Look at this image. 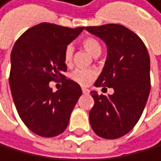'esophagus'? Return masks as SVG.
<instances>
[{"label": "esophagus", "mask_w": 161, "mask_h": 161, "mask_svg": "<svg viewBox=\"0 0 161 161\" xmlns=\"http://www.w3.org/2000/svg\"><path fill=\"white\" fill-rule=\"evenodd\" d=\"M82 91H83V93H89V89H87V88H84V87H83V88H82Z\"/></svg>", "instance_id": "1"}]
</instances>
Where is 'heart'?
I'll list each match as a JSON object with an SVG mask.
<instances>
[{
	"label": "heart",
	"mask_w": 161,
	"mask_h": 161,
	"mask_svg": "<svg viewBox=\"0 0 161 161\" xmlns=\"http://www.w3.org/2000/svg\"><path fill=\"white\" fill-rule=\"evenodd\" d=\"M83 47L87 52L90 53L93 57L100 56L102 52V47L95 39L93 38H87L83 41ZM73 52L74 48L72 45H69L64 49V61L67 66H71L73 60ZM97 77V72L91 69H76L73 72H71L70 78L74 82L80 84L82 86L88 85L92 80Z\"/></svg>",
	"instance_id": "heart-1"
}]
</instances>
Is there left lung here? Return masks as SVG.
Returning a JSON list of instances; mask_svg holds the SVG:
<instances>
[{"instance_id": "obj_1", "label": "left lung", "mask_w": 161, "mask_h": 161, "mask_svg": "<svg viewBox=\"0 0 161 161\" xmlns=\"http://www.w3.org/2000/svg\"><path fill=\"white\" fill-rule=\"evenodd\" d=\"M85 30L107 46L105 66L94 86L114 89L108 97L94 90L90 92L94 106L89 112V122L98 137L120 138L137 124L148 101V50L138 35L120 24L86 26Z\"/></svg>"}]
</instances>
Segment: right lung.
I'll return each instance as SVG.
<instances>
[{
  "mask_svg": "<svg viewBox=\"0 0 161 161\" xmlns=\"http://www.w3.org/2000/svg\"><path fill=\"white\" fill-rule=\"evenodd\" d=\"M83 30L40 23L24 31L13 46L9 79L13 102L23 123L38 136L63 134L82 94L79 84L63 73L67 71L64 49ZM59 78L63 86L53 93L49 82Z\"/></svg>",
  "mask_w": 161,
  "mask_h": 161,
  "instance_id": "obj_1",
  "label": "right lung"
}]
</instances>
